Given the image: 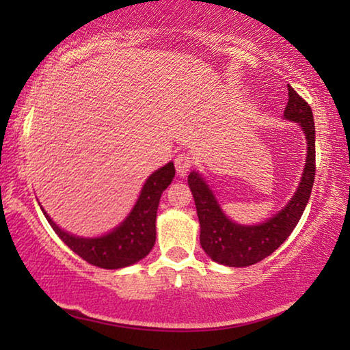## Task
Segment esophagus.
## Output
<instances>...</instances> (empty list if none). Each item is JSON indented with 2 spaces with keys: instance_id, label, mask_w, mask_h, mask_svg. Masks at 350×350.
Listing matches in <instances>:
<instances>
[{
  "instance_id": "esophagus-1",
  "label": "esophagus",
  "mask_w": 350,
  "mask_h": 350,
  "mask_svg": "<svg viewBox=\"0 0 350 350\" xmlns=\"http://www.w3.org/2000/svg\"><path fill=\"white\" fill-rule=\"evenodd\" d=\"M191 167H193V156L188 154V152H183V154H178L175 157V169L178 175L185 176Z\"/></svg>"
}]
</instances>
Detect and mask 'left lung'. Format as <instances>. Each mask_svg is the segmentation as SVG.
Listing matches in <instances>:
<instances>
[{
    "instance_id": "1",
    "label": "left lung",
    "mask_w": 350,
    "mask_h": 350,
    "mask_svg": "<svg viewBox=\"0 0 350 350\" xmlns=\"http://www.w3.org/2000/svg\"><path fill=\"white\" fill-rule=\"evenodd\" d=\"M284 119L299 124L306 138L304 169L298 188L280 212L262 223L241 224L223 212L208 181L198 170H191L188 185L193 193L200 224V245L215 262L229 267H245L260 262L284 243L304 213L315 176V124L312 109L288 85V103Z\"/></svg>"
}]
</instances>
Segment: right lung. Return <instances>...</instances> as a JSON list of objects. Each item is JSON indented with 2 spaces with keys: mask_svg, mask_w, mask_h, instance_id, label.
I'll use <instances>...</instances> for the list:
<instances>
[{
  "mask_svg": "<svg viewBox=\"0 0 350 350\" xmlns=\"http://www.w3.org/2000/svg\"><path fill=\"white\" fill-rule=\"evenodd\" d=\"M174 176L175 167L172 161L152 172L146 178L137 202L133 204L127 217L111 231L97 237L76 236L65 231L47 215L42 205L38 204L57 236L76 255H79L89 265L103 267V269H121L143 260L154 247L157 207H159L162 193L172 183Z\"/></svg>",
  "mask_w": 350,
  "mask_h": 350,
  "instance_id": "1",
  "label": "right lung"
}]
</instances>
